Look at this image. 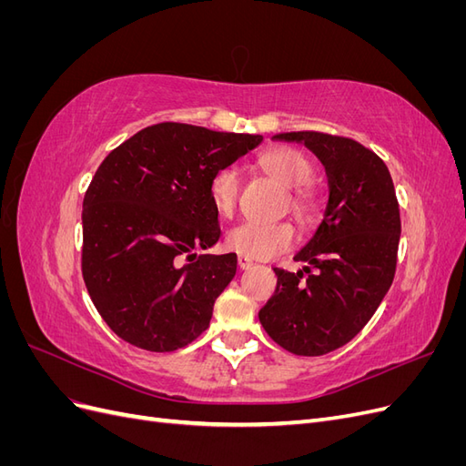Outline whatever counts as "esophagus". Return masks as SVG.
<instances>
[{
  "mask_svg": "<svg viewBox=\"0 0 466 466\" xmlns=\"http://www.w3.org/2000/svg\"><path fill=\"white\" fill-rule=\"evenodd\" d=\"M237 264H238V268H241V270H248V268L252 266V260L247 258V257H238Z\"/></svg>",
  "mask_w": 466,
  "mask_h": 466,
  "instance_id": "esophagus-1",
  "label": "esophagus"
}]
</instances>
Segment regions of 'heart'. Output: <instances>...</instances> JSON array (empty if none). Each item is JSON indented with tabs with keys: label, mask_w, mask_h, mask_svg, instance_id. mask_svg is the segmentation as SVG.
I'll return each instance as SVG.
<instances>
[{
	"label": "heart",
	"mask_w": 466,
	"mask_h": 466,
	"mask_svg": "<svg viewBox=\"0 0 466 466\" xmlns=\"http://www.w3.org/2000/svg\"><path fill=\"white\" fill-rule=\"evenodd\" d=\"M262 171L278 180L281 187L291 188V206L295 214L309 218L315 214L319 198L315 190L307 185L313 177V163L307 155L295 147H272L258 157ZM238 180L233 168H219L209 180V196L216 209L223 216H229L238 200ZM295 229L289 223H241L228 233V247L238 257L266 260L279 252L289 250L295 245Z\"/></svg>",
	"instance_id": "1"
}]
</instances>
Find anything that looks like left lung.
<instances>
[{"instance_id": "8db88e82", "label": "left lung", "mask_w": 466, "mask_h": 466, "mask_svg": "<svg viewBox=\"0 0 466 466\" xmlns=\"http://www.w3.org/2000/svg\"><path fill=\"white\" fill-rule=\"evenodd\" d=\"M324 165V218L295 260L298 274L274 268L276 291L258 319L276 344L295 356H324L348 344L387 295L400 241V211L387 165L356 139L322 132H288Z\"/></svg>"}]
</instances>
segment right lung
<instances>
[{"instance_id": "obj_1", "label": "right lung", "mask_w": 466, "mask_h": 466, "mask_svg": "<svg viewBox=\"0 0 466 466\" xmlns=\"http://www.w3.org/2000/svg\"><path fill=\"white\" fill-rule=\"evenodd\" d=\"M262 136L161 122L112 149L83 198L81 272L110 330L147 351H175L208 327L237 272L219 241L209 180ZM197 260L194 261L193 258Z\"/></svg>"}]
</instances>
